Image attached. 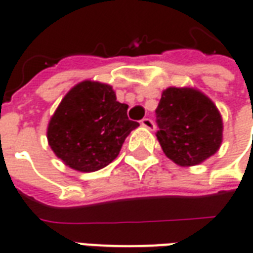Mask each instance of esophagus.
Listing matches in <instances>:
<instances>
[{
  "label": "esophagus",
  "mask_w": 253,
  "mask_h": 253,
  "mask_svg": "<svg viewBox=\"0 0 253 253\" xmlns=\"http://www.w3.org/2000/svg\"><path fill=\"white\" fill-rule=\"evenodd\" d=\"M140 124L144 126V128H147V129H154V128H155L154 121H152L151 118H143V120L140 121Z\"/></svg>",
  "instance_id": "1"
}]
</instances>
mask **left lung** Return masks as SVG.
Returning a JSON list of instances; mask_svg holds the SVG:
<instances>
[{"mask_svg": "<svg viewBox=\"0 0 253 253\" xmlns=\"http://www.w3.org/2000/svg\"><path fill=\"white\" fill-rule=\"evenodd\" d=\"M155 114L161 147L166 157L180 166L200 164L221 146V114L198 89H165Z\"/></svg>", "mask_w": 253, "mask_h": 253, "instance_id": "1", "label": "left lung"}]
</instances>
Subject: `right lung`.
<instances>
[{"mask_svg":"<svg viewBox=\"0 0 253 253\" xmlns=\"http://www.w3.org/2000/svg\"><path fill=\"white\" fill-rule=\"evenodd\" d=\"M110 85L82 82L57 107L47 140L58 158L79 171H96L117 158L125 137L139 123L128 118Z\"/></svg>","mask_w":253,"mask_h":253,"instance_id":"right-lung-1","label":"right lung"}]
</instances>
